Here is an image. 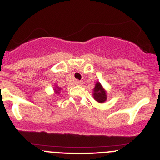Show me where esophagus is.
I'll use <instances>...</instances> for the list:
<instances>
[{
    "mask_svg": "<svg viewBox=\"0 0 160 160\" xmlns=\"http://www.w3.org/2000/svg\"><path fill=\"white\" fill-rule=\"evenodd\" d=\"M76 84H77V85H80V86H81V85L83 84V81H80V80H77V81H76Z\"/></svg>",
    "mask_w": 160,
    "mask_h": 160,
    "instance_id": "esophagus-1",
    "label": "esophagus"
}]
</instances>
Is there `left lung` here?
<instances>
[{
  "instance_id": "8db88e82",
  "label": "left lung",
  "mask_w": 160,
  "mask_h": 160,
  "mask_svg": "<svg viewBox=\"0 0 160 160\" xmlns=\"http://www.w3.org/2000/svg\"><path fill=\"white\" fill-rule=\"evenodd\" d=\"M93 98L96 102L99 103H104L107 100V91L102 87L100 82L95 83L94 89H93Z\"/></svg>"
}]
</instances>
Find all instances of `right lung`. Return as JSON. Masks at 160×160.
<instances>
[{
	"instance_id": "add662e5",
	"label": "right lung",
	"mask_w": 160,
	"mask_h": 160,
	"mask_svg": "<svg viewBox=\"0 0 160 160\" xmlns=\"http://www.w3.org/2000/svg\"><path fill=\"white\" fill-rule=\"evenodd\" d=\"M61 90H62V88H59L58 85H55V87H54V92H55V94H59L60 91H61Z\"/></svg>"
}]
</instances>
